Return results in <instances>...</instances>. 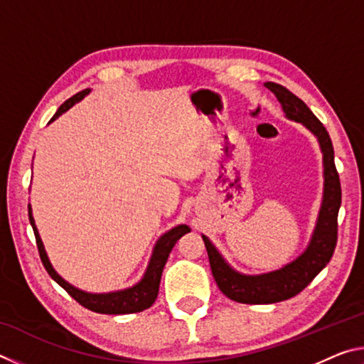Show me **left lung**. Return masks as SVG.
Listing matches in <instances>:
<instances>
[{"label":"left lung","mask_w":364,"mask_h":364,"mask_svg":"<svg viewBox=\"0 0 364 364\" xmlns=\"http://www.w3.org/2000/svg\"><path fill=\"white\" fill-rule=\"evenodd\" d=\"M267 88L273 91L274 96L278 97L287 119L300 122L318 138V143L323 151L324 193L315 231H313L311 241L308 244L306 250L294 262L287 263L281 269L271 271V273L258 276L237 273L225 262V258L208 241V237L202 236L205 242L212 274L220 291L228 299L250 305L276 304V301L287 300L304 291L315 279V276L329 263L332 254H334L337 244V215L342 202L341 180H338L334 164V147H332L328 130L316 119V115L308 109L306 104L284 86L269 82L267 83Z\"/></svg>","instance_id":"obj_1"}]
</instances>
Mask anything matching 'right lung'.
<instances>
[{
	"mask_svg": "<svg viewBox=\"0 0 364 364\" xmlns=\"http://www.w3.org/2000/svg\"><path fill=\"white\" fill-rule=\"evenodd\" d=\"M90 88H86L83 91H80L75 96H72L70 100H67L63 106L58 109V112L53 115V119L49 120V123L54 122L59 115H63L67 112L73 104L82 101L83 97L90 93ZM28 220L30 225L33 228L35 232V239H36V247H38L40 252V258L43 262V267L46 268L48 274L58 282L60 287H64L67 294L70 295L72 299H75L80 305L88 308L91 311L96 313H102V315H127V313H138L143 311L146 308L152 306L154 301L157 299L159 294V286H160V278H162V271L165 263L168 260V255L171 249L175 247V244L178 239H180L183 234L189 232V226L186 225H178L175 228H171L170 231H167L164 236L159 237V241L154 245L152 250V257L149 260V264H147V269L138 284H134L133 287L123 289V291H117V292H107V294H90L85 291H80V289L73 287L69 282L64 281L60 276L54 271L53 264L49 263V258L45 252V247H43V242L40 239L38 230L35 226V220L32 215V207L28 204Z\"/></svg>",
	"mask_w": 364,
	"mask_h": 364,
	"instance_id": "obj_1",
	"label": "right lung"
}]
</instances>
